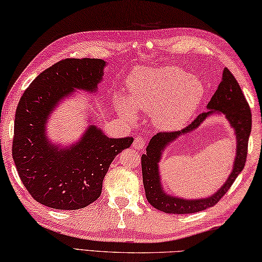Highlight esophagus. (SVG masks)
Segmentation results:
<instances>
[{
	"label": "esophagus",
	"instance_id": "34e87169",
	"mask_svg": "<svg viewBox=\"0 0 262 262\" xmlns=\"http://www.w3.org/2000/svg\"><path fill=\"white\" fill-rule=\"evenodd\" d=\"M145 144H146V140H145L143 137H137L134 141V147L138 151H141L145 147Z\"/></svg>",
	"mask_w": 262,
	"mask_h": 262
}]
</instances>
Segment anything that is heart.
Here are the masks:
<instances>
[{
	"label": "heart",
	"instance_id": "b5f03b06",
	"mask_svg": "<svg viewBox=\"0 0 262 262\" xmlns=\"http://www.w3.org/2000/svg\"><path fill=\"white\" fill-rule=\"evenodd\" d=\"M203 96L204 87L199 80L190 78L182 68L166 66L140 72L132 83V103L119 98L118 109L127 118H135L132 106L141 113L152 114L158 127L171 131L189 121Z\"/></svg>",
	"mask_w": 262,
	"mask_h": 262
}]
</instances>
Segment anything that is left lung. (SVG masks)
Wrapping results in <instances>:
<instances>
[{"label": "left lung", "mask_w": 262, "mask_h": 262, "mask_svg": "<svg viewBox=\"0 0 262 262\" xmlns=\"http://www.w3.org/2000/svg\"><path fill=\"white\" fill-rule=\"evenodd\" d=\"M207 108L209 111L200 114L183 130L158 132L157 135H154L146 147V154L141 156V171H143V182L146 199L153 208L160 210L162 212L177 213V215L194 213L213 207L226 194L240 171L245 167L248 138H250L252 128V114L250 105L239 87V83L228 68H224L222 82L208 103ZM215 112H222L226 115L230 125L235 128V134L237 137V154L230 177L221 189L208 199L186 200L166 194L161 187L159 165H157L161 157V152L178 136L194 129L208 115Z\"/></svg>", "instance_id": "left-lung-1"}]
</instances>
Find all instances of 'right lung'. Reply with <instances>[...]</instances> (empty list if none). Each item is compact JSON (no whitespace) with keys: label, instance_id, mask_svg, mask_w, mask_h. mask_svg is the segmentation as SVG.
Wrapping results in <instances>:
<instances>
[{"label":"right lung","instance_id":"1","mask_svg":"<svg viewBox=\"0 0 262 262\" xmlns=\"http://www.w3.org/2000/svg\"><path fill=\"white\" fill-rule=\"evenodd\" d=\"M102 59H63L34 79L16 109L12 158L24 187L37 202L58 210H78L101 196L110 164L132 137L109 138L91 125L80 141L59 148L46 137V122L59 101L74 89L94 93L102 80Z\"/></svg>","mask_w":262,"mask_h":262}]
</instances>
